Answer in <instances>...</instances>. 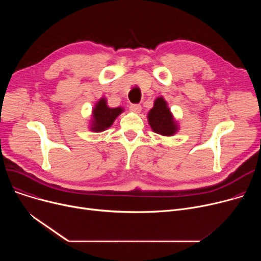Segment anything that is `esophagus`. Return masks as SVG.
I'll list each match as a JSON object with an SVG mask.
<instances>
[{
  "instance_id": "34e87169",
  "label": "esophagus",
  "mask_w": 261,
  "mask_h": 261,
  "mask_svg": "<svg viewBox=\"0 0 261 261\" xmlns=\"http://www.w3.org/2000/svg\"><path fill=\"white\" fill-rule=\"evenodd\" d=\"M130 111L133 113H141L142 112V106L141 105H131Z\"/></svg>"
}]
</instances>
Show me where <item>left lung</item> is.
I'll list each match as a JSON object with an SVG mask.
<instances>
[{
    "instance_id": "8db88e82",
    "label": "left lung",
    "mask_w": 261,
    "mask_h": 261,
    "mask_svg": "<svg viewBox=\"0 0 261 261\" xmlns=\"http://www.w3.org/2000/svg\"><path fill=\"white\" fill-rule=\"evenodd\" d=\"M147 118L152 131L163 136H172L179 131L177 121L174 119L167 101L162 96L154 100L153 108L150 109Z\"/></svg>"
}]
</instances>
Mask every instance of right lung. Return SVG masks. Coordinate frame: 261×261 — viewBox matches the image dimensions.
I'll return each mask as SVG.
<instances>
[{
  "instance_id": "1",
  "label": "right lung",
  "mask_w": 261,
  "mask_h": 261,
  "mask_svg": "<svg viewBox=\"0 0 261 261\" xmlns=\"http://www.w3.org/2000/svg\"><path fill=\"white\" fill-rule=\"evenodd\" d=\"M123 112L121 107L110 108L107 99L101 97L95 103L92 110V118L90 122V130L93 132H102L112 126V123L118 115Z\"/></svg>"
}]
</instances>
